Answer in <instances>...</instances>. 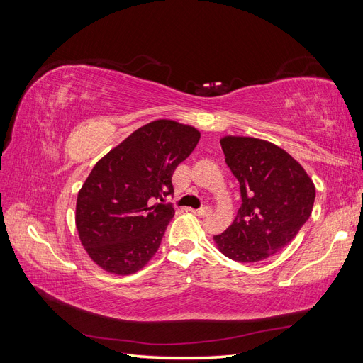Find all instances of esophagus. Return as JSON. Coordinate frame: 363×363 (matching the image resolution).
<instances>
[{
  "instance_id": "34e87169",
  "label": "esophagus",
  "mask_w": 363,
  "mask_h": 363,
  "mask_svg": "<svg viewBox=\"0 0 363 363\" xmlns=\"http://www.w3.org/2000/svg\"><path fill=\"white\" fill-rule=\"evenodd\" d=\"M191 212L195 213V215H199V216H208L212 213V208L208 206H203L200 208H196V211H191Z\"/></svg>"
}]
</instances>
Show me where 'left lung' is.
Wrapping results in <instances>:
<instances>
[{"instance_id":"1","label":"left lung","mask_w":363,"mask_h":363,"mask_svg":"<svg viewBox=\"0 0 363 363\" xmlns=\"http://www.w3.org/2000/svg\"><path fill=\"white\" fill-rule=\"evenodd\" d=\"M221 147L242 204L232 225L213 240L228 259L263 260L286 247L309 219L313 182L291 155L268 140L225 136Z\"/></svg>"}]
</instances>
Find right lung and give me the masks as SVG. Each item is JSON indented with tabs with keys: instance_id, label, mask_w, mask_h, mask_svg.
<instances>
[{
	"instance_id": "right-lung-1",
	"label": "right lung",
	"mask_w": 363,
	"mask_h": 363,
	"mask_svg": "<svg viewBox=\"0 0 363 363\" xmlns=\"http://www.w3.org/2000/svg\"><path fill=\"white\" fill-rule=\"evenodd\" d=\"M200 131L171 119L138 128L98 160L77 196L75 225L87 255L107 272L133 274L156 255L175 211L172 174Z\"/></svg>"
}]
</instances>
